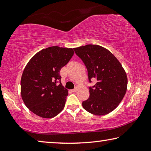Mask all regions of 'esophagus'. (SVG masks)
<instances>
[{"label": "esophagus", "instance_id": "obj_1", "mask_svg": "<svg viewBox=\"0 0 151 151\" xmlns=\"http://www.w3.org/2000/svg\"><path fill=\"white\" fill-rule=\"evenodd\" d=\"M71 91L73 92V93H75V92H76L77 91V88H75L74 89H73V90H71Z\"/></svg>", "mask_w": 151, "mask_h": 151}]
</instances>
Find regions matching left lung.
Segmentation results:
<instances>
[{"label": "left lung", "instance_id": "1", "mask_svg": "<svg viewBox=\"0 0 151 151\" xmlns=\"http://www.w3.org/2000/svg\"><path fill=\"white\" fill-rule=\"evenodd\" d=\"M85 63L89 82L96 83L89 87L90 96L83 102L86 111L95 115H104L115 109L127 92V76L118 59L106 48L87 45L74 48Z\"/></svg>", "mask_w": 151, "mask_h": 151}]
</instances>
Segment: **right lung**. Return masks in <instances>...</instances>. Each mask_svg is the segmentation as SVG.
I'll use <instances>...</instances> for the list:
<instances>
[{
  "mask_svg": "<svg viewBox=\"0 0 151 151\" xmlns=\"http://www.w3.org/2000/svg\"><path fill=\"white\" fill-rule=\"evenodd\" d=\"M74 55L73 48L53 46L33 56L22 73L20 93L25 105L42 118L63 111L68 90L61 84L60 70Z\"/></svg>",
  "mask_w": 151,
  "mask_h": 151,
  "instance_id": "right-lung-1",
  "label": "right lung"
}]
</instances>
